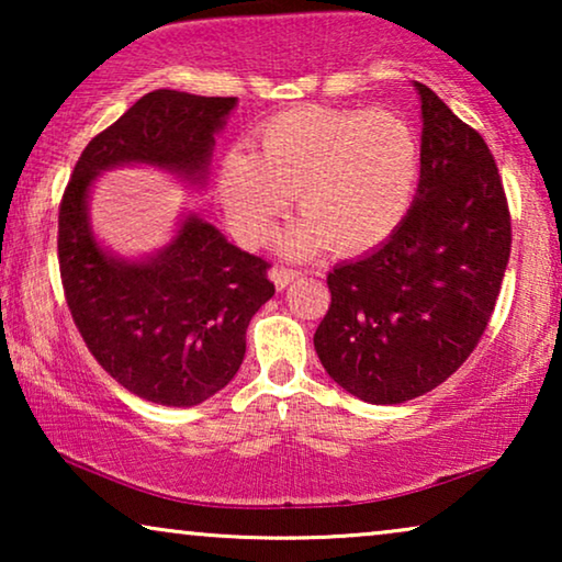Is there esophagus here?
<instances>
[{
	"label": "esophagus",
	"instance_id": "34e87169",
	"mask_svg": "<svg viewBox=\"0 0 562 562\" xmlns=\"http://www.w3.org/2000/svg\"><path fill=\"white\" fill-rule=\"evenodd\" d=\"M273 281H276V286L279 289H286L291 281L294 279H299V276H302V271H299V268H286V266H276L273 268Z\"/></svg>",
	"mask_w": 562,
	"mask_h": 562
}]
</instances>
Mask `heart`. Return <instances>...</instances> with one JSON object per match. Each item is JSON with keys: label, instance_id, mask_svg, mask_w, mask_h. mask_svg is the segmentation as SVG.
<instances>
[{"label": "heart", "instance_id": "b5f03b06", "mask_svg": "<svg viewBox=\"0 0 562 562\" xmlns=\"http://www.w3.org/2000/svg\"><path fill=\"white\" fill-rule=\"evenodd\" d=\"M258 153L233 148L220 164L217 194L233 233L258 245L294 194L302 220L281 250L322 248L356 256L389 240L417 191L422 148L414 127L386 110L294 106L256 133Z\"/></svg>", "mask_w": 562, "mask_h": 562}]
</instances>
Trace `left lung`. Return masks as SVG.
Listing matches in <instances>:
<instances>
[{"instance_id":"left-lung-1","label":"left lung","mask_w":562,"mask_h":562,"mask_svg":"<svg viewBox=\"0 0 562 562\" xmlns=\"http://www.w3.org/2000/svg\"><path fill=\"white\" fill-rule=\"evenodd\" d=\"M412 210L368 256L327 276L314 350L352 396L402 404L450 379L488 327L512 250V214L486 140L425 83Z\"/></svg>"}]
</instances>
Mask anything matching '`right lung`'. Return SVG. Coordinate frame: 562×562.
<instances>
[{
    "mask_svg": "<svg viewBox=\"0 0 562 562\" xmlns=\"http://www.w3.org/2000/svg\"><path fill=\"white\" fill-rule=\"evenodd\" d=\"M235 102L150 91L91 137L60 199L58 266L68 312L97 363L145 402L194 406L233 381L252 314L276 294L271 263L194 214L156 258L127 263L106 256L87 220L89 187L99 171L122 164L202 181L214 133Z\"/></svg>",
    "mask_w": 562,
    "mask_h": 562,
    "instance_id": "add662e5",
    "label": "right lung"
}]
</instances>
